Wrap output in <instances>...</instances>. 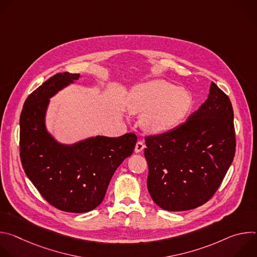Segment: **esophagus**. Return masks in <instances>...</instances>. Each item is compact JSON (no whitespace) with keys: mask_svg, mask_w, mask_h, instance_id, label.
I'll return each mask as SVG.
<instances>
[{"mask_svg":"<svg viewBox=\"0 0 257 257\" xmlns=\"http://www.w3.org/2000/svg\"><path fill=\"white\" fill-rule=\"evenodd\" d=\"M144 148H145V144H144V142L143 141H141V140H138L137 142H136V145H135V153H140V152H142L143 150H144Z\"/></svg>","mask_w":257,"mask_h":257,"instance_id":"1","label":"esophagus"}]
</instances>
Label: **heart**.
<instances>
[{"label": "heart", "instance_id": "b5f03b06", "mask_svg": "<svg viewBox=\"0 0 257 257\" xmlns=\"http://www.w3.org/2000/svg\"><path fill=\"white\" fill-rule=\"evenodd\" d=\"M191 104L188 91L163 80L137 86L129 98L132 112L148 111L142 117V124L152 132H162L176 126L186 116Z\"/></svg>", "mask_w": 257, "mask_h": 257}]
</instances>
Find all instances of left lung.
I'll return each mask as SVG.
<instances>
[{
  "mask_svg": "<svg viewBox=\"0 0 257 257\" xmlns=\"http://www.w3.org/2000/svg\"><path fill=\"white\" fill-rule=\"evenodd\" d=\"M148 189L170 211L189 210L216 192L234 160L236 134L229 96L211 82L207 99L187 121L145 136Z\"/></svg>",
  "mask_w": 257,
  "mask_h": 257,
  "instance_id": "1",
  "label": "left lung"
}]
</instances>
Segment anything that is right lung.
Instances as JSON below:
<instances>
[{
    "label": "right lung",
    "instance_id": "1",
    "mask_svg": "<svg viewBox=\"0 0 257 257\" xmlns=\"http://www.w3.org/2000/svg\"><path fill=\"white\" fill-rule=\"evenodd\" d=\"M79 78L58 73L26 98L20 115V160L23 170L41 195L67 212H86L102 201L108 183L122 162L132 155L137 136H96L65 146L46 131L49 98Z\"/></svg>",
    "mask_w": 257,
    "mask_h": 257
}]
</instances>
